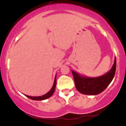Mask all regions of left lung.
Masks as SVG:
<instances>
[{
    "label": "left lung",
    "mask_w": 126,
    "mask_h": 126,
    "mask_svg": "<svg viewBox=\"0 0 126 126\" xmlns=\"http://www.w3.org/2000/svg\"><path fill=\"white\" fill-rule=\"evenodd\" d=\"M116 68V57L112 68L109 72L102 76L90 78L80 76L72 71L75 86L77 90L83 94L96 95L102 93L112 81Z\"/></svg>",
    "instance_id": "obj_1"
}]
</instances>
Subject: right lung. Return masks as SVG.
I'll return each instance as SVG.
<instances>
[{"instance_id": "1", "label": "right lung", "mask_w": 126, "mask_h": 126, "mask_svg": "<svg viewBox=\"0 0 126 126\" xmlns=\"http://www.w3.org/2000/svg\"><path fill=\"white\" fill-rule=\"evenodd\" d=\"M55 87H56V76L55 77V80H54V85H53L51 90H50V91L47 93H46V94L43 95V96H37V97H34V96H27V95H25V96H26L27 97H29V98H30V99L35 100V101H42V100L46 99L49 98V97H50V96H52V94H54V91H55Z\"/></svg>"}]
</instances>
